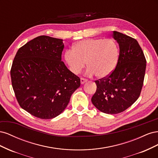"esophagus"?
<instances>
[{"mask_svg": "<svg viewBox=\"0 0 158 158\" xmlns=\"http://www.w3.org/2000/svg\"><path fill=\"white\" fill-rule=\"evenodd\" d=\"M88 81L87 79H85V78H80V82L82 84H84L85 82H86Z\"/></svg>", "mask_w": 158, "mask_h": 158, "instance_id": "obj_1", "label": "esophagus"}]
</instances>
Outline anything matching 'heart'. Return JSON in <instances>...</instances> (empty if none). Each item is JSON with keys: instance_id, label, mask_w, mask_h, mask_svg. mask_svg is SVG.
<instances>
[{"instance_id": "1", "label": "heart", "mask_w": 158, "mask_h": 158, "mask_svg": "<svg viewBox=\"0 0 158 158\" xmlns=\"http://www.w3.org/2000/svg\"><path fill=\"white\" fill-rule=\"evenodd\" d=\"M118 47L111 39L90 38L81 40L73 45V50L64 53L66 63L72 73L79 74L88 66L86 74L98 78L107 77L115 69L118 60Z\"/></svg>"}]
</instances>
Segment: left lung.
<instances>
[{"mask_svg":"<svg viewBox=\"0 0 158 158\" xmlns=\"http://www.w3.org/2000/svg\"><path fill=\"white\" fill-rule=\"evenodd\" d=\"M112 36L119 45L116 68L107 77L95 81L97 89L92 98L100 111L111 114L125 111L139 98L146 67L144 52L135 39L116 31Z\"/></svg>","mask_w":158,"mask_h":158,"instance_id":"1","label":"left lung"}]
</instances>
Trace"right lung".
Returning <instances> with one entry per match:
<instances>
[{"label":"right lung","instance_id":"add662e5","mask_svg":"<svg viewBox=\"0 0 158 158\" xmlns=\"http://www.w3.org/2000/svg\"><path fill=\"white\" fill-rule=\"evenodd\" d=\"M63 40L41 35L20 47L10 76L20 107L42 119L55 118L68 106L80 79L61 61Z\"/></svg>","mask_w":158,"mask_h":158}]
</instances>
